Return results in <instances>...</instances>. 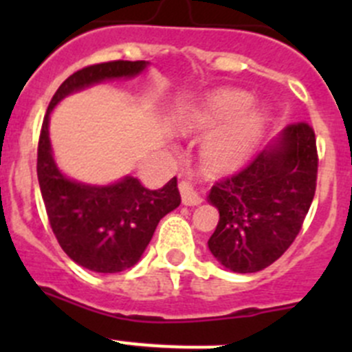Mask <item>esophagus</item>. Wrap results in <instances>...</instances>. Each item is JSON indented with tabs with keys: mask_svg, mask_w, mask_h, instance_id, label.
<instances>
[{
	"mask_svg": "<svg viewBox=\"0 0 352 352\" xmlns=\"http://www.w3.org/2000/svg\"><path fill=\"white\" fill-rule=\"evenodd\" d=\"M180 196H182L184 206H199L202 202V197L194 190V187L189 182H180L179 186Z\"/></svg>",
	"mask_w": 352,
	"mask_h": 352,
	"instance_id": "esophagus-1",
	"label": "esophagus"
}]
</instances>
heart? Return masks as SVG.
I'll return each mask as SVG.
<instances>
[{
  "label": "heart",
  "mask_w": 352,
  "mask_h": 352,
  "mask_svg": "<svg viewBox=\"0 0 352 352\" xmlns=\"http://www.w3.org/2000/svg\"><path fill=\"white\" fill-rule=\"evenodd\" d=\"M254 98L242 90H221L201 107L187 109L175 119L186 136L212 133L202 146V162L211 173H230L243 165L261 141L265 120L250 110Z\"/></svg>",
  "instance_id": "1"
}]
</instances>
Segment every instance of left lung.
Listing matches in <instances>:
<instances>
[{"label": "left lung", "instance_id": "1", "mask_svg": "<svg viewBox=\"0 0 352 352\" xmlns=\"http://www.w3.org/2000/svg\"><path fill=\"white\" fill-rule=\"evenodd\" d=\"M317 163L310 124H291L239 175L209 190L219 221L208 247L223 267L258 272L285 254L314 201Z\"/></svg>", "mask_w": 352, "mask_h": 352}]
</instances>
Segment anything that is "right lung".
Listing matches in <instances>:
<instances>
[{
  "label": "right lung",
  "mask_w": 352,
  "mask_h": 352,
  "mask_svg": "<svg viewBox=\"0 0 352 352\" xmlns=\"http://www.w3.org/2000/svg\"><path fill=\"white\" fill-rule=\"evenodd\" d=\"M148 66V61H112L76 71L58 88L42 122L37 177L49 223L67 257L88 271L112 274L138 264L160 219L179 208L180 192L175 177L158 190L131 175L105 186L67 177L54 160L51 113L69 95L104 81L131 80Z\"/></svg>",
  "instance_id": "right-lung-1"
}]
</instances>
